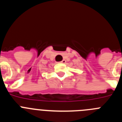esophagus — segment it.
I'll return each mask as SVG.
<instances>
[{"label":"esophagus","mask_w":122,"mask_h":122,"mask_svg":"<svg viewBox=\"0 0 122 122\" xmlns=\"http://www.w3.org/2000/svg\"><path fill=\"white\" fill-rule=\"evenodd\" d=\"M60 63H66V60H65V59H63V60H62L61 62H60Z\"/></svg>","instance_id":"esophagus-1"}]
</instances>
